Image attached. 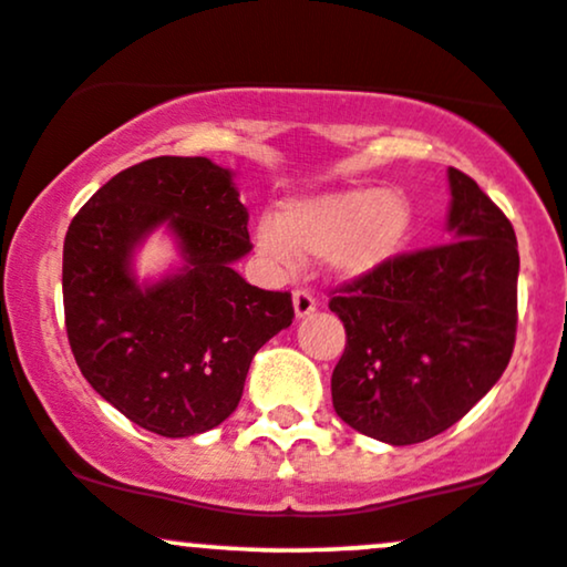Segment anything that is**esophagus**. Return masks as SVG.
<instances>
[{"label":"esophagus","mask_w":567,"mask_h":567,"mask_svg":"<svg viewBox=\"0 0 567 567\" xmlns=\"http://www.w3.org/2000/svg\"><path fill=\"white\" fill-rule=\"evenodd\" d=\"M292 309H296L298 319H306L317 311V301L309 290H292Z\"/></svg>","instance_id":"esophagus-1"}]
</instances>
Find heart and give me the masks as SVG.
<instances>
[{"mask_svg":"<svg viewBox=\"0 0 567 567\" xmlns=\"http://www.w3.org/2000/svg\"><path fill=\"white\" fill-rule=\"evenodd\" d=\"M414 231V206L404 189L346 187L288 200L277 224L256 229L258 254L277 269H296L301 256H324L343 282L370 279L404 254Z\"/></svg>","mask_w":567,"mask_h":567,"instance_id":"1","label":"heart"}]
</instances>
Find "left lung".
<instances>
[{
	"mask_svg": "<svg viewBox=\"0 0 567 567\" xmlns=\"http://www.w3.org/2000/svg\"><path fill=\"white\" fill-rule=\"evenodd\" d=\"M449 243L401 256L332 298L346 351L332 406L391 446L462 420L507 370L517 327L513 224L467 174L449 168Z\"/></svg>",
	"mask_w": 567,
	"mask_h": 567,
	"instance_id": "8db88e82",
	"label": "left lung"
}]
</instances>
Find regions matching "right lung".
<instances>
[{"instance_id": "obj_1", "label": "right lung", "mask_w": 567, "mask_h": 567, "mask_svg": "<svg viewBox=\"0 0 567 567\" xmlns=\"http://www.w3.org/2000/svg\"><path fill=\"white\" fill-rule=\"evenodd\" d=\"M155 230L177 261L140 280L135 254ZM250 248L235 172L210 158L163 155L102 184L63 245L68 340L86 383L166 439L221 425L256 351L292 322L290 292L235 271Z\"/></svg>"}]
</instances>
